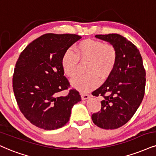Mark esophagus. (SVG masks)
<instances>
[{
  "instance_id": "obj_1",
  "label": "esophagus",
  "mask_w": 156,
  "mask_h": 156,
  "mask_svg": "<svg viewBox=\"0 0 156 156\" xmlns=\"http://www.w3.org/2000/svg\"><path fill=\"white\" fill-rule=\"evenodd\" d=\"M81 97H82V100H86V99L89 98L90 97V95H88V94H82Z\"/></svg>"
}]
</instances>
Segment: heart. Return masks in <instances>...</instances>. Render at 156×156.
I'll return each instance as SVG.
<instances>
[{
  "mask_svg": "<svg viewBox=\"0 0 156 156\" xmlns=\"http://www.w3.org/2000/svg\"><path fill=\"white\" fill-rule=\"evenodd\" d=\"M74 51L68 50L63 53L61 66L64 74L72 77L77 71L79 60L88 61L86 66L87 74L77 75L71 84L82 93L91 91L99 85L101 79L104 80L113 72L117 61L116 50L112 45L98 40L87 39L75 46Z\"/></svg>",
  "mask_w": 156,
  "mask_h": 156,
  "instance_id": "1",
  "label": "heart"
}]
</instances>
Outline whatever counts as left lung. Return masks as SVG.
Masks as SVG:
<instances>
[{
	"label": "left lung",
	"mask_w": 156,
	"mask_h": 156,
	"mask_svg": "<svg viewBox=\"0 0 156 156\" xmlns=\"http://www.w3.org/2000/svg\"><path fill=\"white\" fill-rule=\"evenodd\" d=\"M116 50L117 61L113 72L93 95L101 96V110L92 115L94 124L114 129L127 123L139 108L145 95V70L139 50L118 34H97Z\"/></svg>",
	"instance_id": "obj_1"
}]
</instances>
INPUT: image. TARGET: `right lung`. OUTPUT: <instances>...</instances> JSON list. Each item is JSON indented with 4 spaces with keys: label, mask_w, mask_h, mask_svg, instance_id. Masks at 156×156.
Wrapping results in <instances>:
<instances>
[{
    "label": "right lung",
    "mask_w": 156,
    "mask_h": 156,
    "mask_svg": "<svg viewBox=\"0 0 156 156\" xmlns=\"http://www.w3.org/2000/svg\"><path fill=\"white\" fill-rule=\"evenodd\" d=\"M81 38L74 34H45L19 55L13 75V93L21 112L34 126L45 130L62 127L73 105L81 101L75 89L65 97L58 95L70 87L61 66L63 53Z\"/></svg>",
    "instance_id": "right-lung-1"
}]
</instances>
